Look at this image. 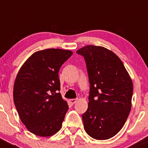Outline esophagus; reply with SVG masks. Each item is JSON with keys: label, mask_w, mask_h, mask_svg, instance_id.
Returning <instances> with one entry per match:
<instances>
[{"label": "esophagus", "mask_w": 148, "mask_h": 148, "mask_svg": "<svg viewBox=\"0 0 148 148\" xmlns=\"http://www.w3.org/2000/svg\"><path fill=\"white\" fill-rule=\"evenodd\" d=\"M77 101V99H69V102L71 104H74Z\"/></svg>", "instance_id": "1"}]
</instances>
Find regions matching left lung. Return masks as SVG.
I'll return each instance as SVG.
<instances>
[{
  "instance_id": "obj_1",
  "label": "left lung",
  "mask_w": 148,
  "mask_h": 148,
  "mask_svg": "<svg viewBox=\"0 0 148 148\" xmlns=\"http://www.w3.org/2000/svg\"><path fill=\"white\" fill-rule=\"evenodd\" d=\"M77 53L84 57L90 84L88 108L82 115L85 131L96 140H108L128 117L133 82L122 61L109 49L91 45Z\"/></svg>"
}]
</instances>
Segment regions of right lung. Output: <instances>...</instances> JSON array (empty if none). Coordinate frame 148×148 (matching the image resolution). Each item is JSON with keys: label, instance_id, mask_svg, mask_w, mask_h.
Masks as SVG:
<instances>
[{"label": "right lung", "instance_id": "1", "mask_svg": "<svg viewBox=\"0 0 148 148\" xmlns=\"http://www.w3.org/2000/svg\"><path fill=\"white\" fill-rule=\"evenodd\" d=\"M72 54L54 48L37 51L17 74L14 103L22 123L37 136H52L61 129L69 107L59 92V71Z\"/></svg>", "mask_w": 148, "mask_h": 148}]
</instances>
